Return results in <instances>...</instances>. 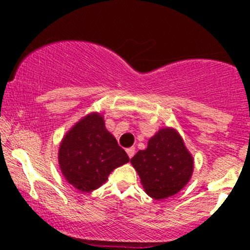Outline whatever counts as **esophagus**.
Segmentation results:
<instances>
[{
	"instance_id": "1",
	"label": "esophagus",
	"mask_w": 250,
	"mask_h": 250,
	"mask_svg": "<svg viewBox=\"0 0 250 250\" xmlns=\"http://www.w3.org/2000/svg\"><path fill=\"white\" fill-rule=\"evenodd\" d=\"M125 151H127V154H128L129 159H131V157H133V156H134V154H135V148H134V147L128 148V149H125Z\"/></svg>"
}]
</instances>
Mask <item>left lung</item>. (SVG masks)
<instances>
[{
    "label": "left lung",
    "mask_w": 250,
    "mask_h": 250,
    "mask_svg": "<svg viewBox=\"0 0 250 250\" xmlns=\"http://www.w3.org/2000/svg\"><path fill=\"white\" fill-rule=\"evenodd\" d=\"M145 191L155 200L173 196L190 180L194 160L180 134L173 128H162L130 160Z\"/></svg>",
    "instance_id": "1"
}]
</instances>
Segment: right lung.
<instances>
[{"label": "right lung", "mask_w": 250, "mask_h": 250, "mask_svg": "<svg viewBox=\"0 0 250 250\" xmlns=\"http://www.w3.org/2000/svg\"><path fill=\"white\" fill-rule=\"evenodd\" d=\"M127 162V153L105 129L99 113L80 120L60 145L59 165L63 176L83 193L101 187L114 169Z\"/></svg>", "instance_id": "obj_1"}]
</instances>
